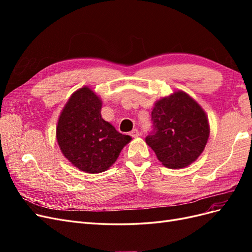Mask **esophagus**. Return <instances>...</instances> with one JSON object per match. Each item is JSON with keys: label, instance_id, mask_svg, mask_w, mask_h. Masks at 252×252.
Listing matches in <instances>:
<instances>
[{"label": "esophagus", "instance_id": "esophagus-1", "mask_svg": "<svg viewBox=\"0 0 252 252\" xmlns=\"http://www.w3.org/2000/svg\"><path fill=\"white\" fill-rule=\"evenodd\" d=\"M130 135L132 136V138H136V136L140 135V132L138 129H132V130L130 131Z\"/></svg>", "mask_w": 252, "mask_h": 252}]
</instances>
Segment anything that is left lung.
<instances>
[{
	"label": "left lung",
	"mask_w": 252,
	"mask_h": 252,
	"mask_svg": "<svg viewBox=\"0 0 252 252\" xmlns=\"http://www.w3.org/2000/svg\"><path fill=\"white\" fill-rule=\"evenodd\" d=\"M151 121L155 131L146 143L167 168H184L204 151L210 133L207 114L185 91H174L158 100Z\"/></svg>",
	"instance_id": "1"
}]
</instances>
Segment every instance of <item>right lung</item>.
<instances>
[{
    "mask_svg": "<svg viewBox=\"0 0 252 252\" xmlns=\"http://www.w3.org/2000/svg\"><path fill=\"white\" fill-rule=\"evenodd\" d=\"M101 109V97L89 86H83L70 95L58 120L61 151L74 167L87 173L109 169L132 140L105 121Z\"/></svg>",
    "mask_w": 252,
    "mask_h": 252,
    "instance_id": "obj_1",
    "label": "right lung"
}]
</instances>
